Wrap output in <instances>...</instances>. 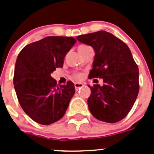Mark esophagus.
Instances as JSON below:
<instances>
[{"instance_id": "obj_1", "label": "esophagus", "mask_w": 154, "mask_h": 154, "mask_svg": "<svg viewBox=\"0 0 154 154\" xmlns=\"http://www.w3.org/2000/svg\"><path fill=\"white\" fill-rule=\"evenodd\" d=\"M84 84L83 83H80V82H76L74 83V87H75V89L76 91H78L79 88H81L82 87H84Z\"/></svg>"}]
</instances>
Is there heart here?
Instances as JSON below:
<instances>
[{
  "label": "heart",
  "mask_w": 154,
  "mask_h": 154,
  "mask_svg": "<svg viewBox=\"0 0 154 154\" xmlns=\"http://www.w3.org/2000/svg\"><path fill=\"white\" fill-rule=\"evenodd\" d=\"M81 47H85V46H80V47H79V48H81ZM82 77H83V74H77L75 75V77L77 79H80V78H82Z\"/></svg>",
  "instance_id": "b5f03b06"
}]
</instances>
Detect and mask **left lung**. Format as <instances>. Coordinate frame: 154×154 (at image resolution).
I'll return each instance as SVG.
<instances>
[{
  "label": "left lung",
  "instance_id": "1",
  "mask_svg": "<svg viewBox=\"0 0 154 154\" xmlns=\"http://www.w3.org/2000/svg\"><path fill=\"white\" fill-rule=\"evenodd\" d=\"M95 51L89 78H103V85H88L87 104L91 114L106 123H116L128 114L139 93V70L127 44L104 30L77 37Z\"/></svg>",
  "mask_w": 154,
  "mask_h": 154
}]
</instances>
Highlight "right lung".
<instances>
[{
    "label": "right lung",
    "instance_id": "right-lung-1",
    "mask_svg": "<svg viewBox=\"0 0 154 154\" xmlns=\"http://www.w3.org/2000/svg\"><path fill=\"white\" fill-rule=\"evenodd\" d=\"M71 37L50 36L26 45L17 56L14 85L23 111L42 125L60 120L75 93L74 84L57 85L51 77L76 43Z\"/></svg>",
    "mask_w": 154,
    "mask_h": 154
}]
</instances>
